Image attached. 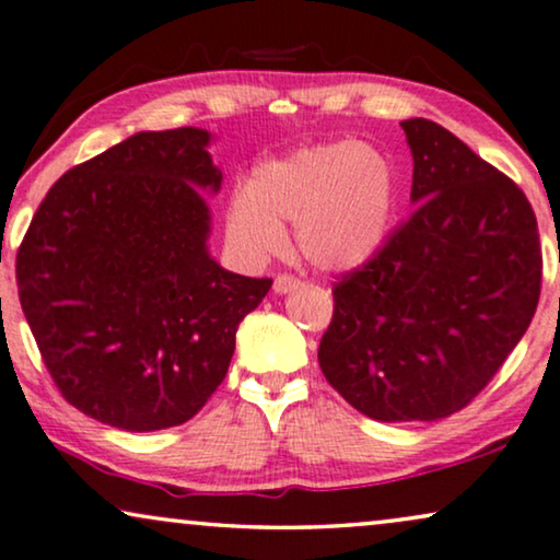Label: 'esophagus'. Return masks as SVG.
I'll list each match as a JSON object with an SVG mask.
<instances>
[{
	"mask_svg": "<svg viewBox=\"0 0 560 560\" xmlns=\"http://www.w3.org/2000/svg\"><path fill=\"white\" fill-rule=\"evenodd\" d=\"M304 287L302 279H296L294 273H279L273 279V292L276 294H287V292H296V289Z\"/></svg>",
	"mask_w": 560,
	"mask_h": 560,
	"instance_id": "34e87169",
	"label": "esophagus"
}]
</instances>
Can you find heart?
<instances>
[{
	"instance_id": "obj_1",
	"label": "heart",
	"mask_w": 560,
	"mask_h": 560,
	"mask_svg": "<svg viewBox=\"0 0 560 560\" xmlns=\"http://www.w3.org/2000/svg\"><path fill=\"white\" fill-rule=\"evenodd\" d=\"M397 210L392 163L371 148L312 145L260 163L228 210V235L243 256L268 258L294 222L296 250L312 266L346 271L382 248Z\"/></svg>"
}]
</instances>
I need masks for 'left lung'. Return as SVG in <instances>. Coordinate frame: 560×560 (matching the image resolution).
<instances>
[{"mask_svg":"<svg viewBox=\"0 0 560 560\" xmlns=\"http://www.w3.org/2000/svg\"><path fill=\"white\" fill-rule=\"evenodd\" d=\"M415 212L340 273L319 369L371 420L430 422L479 397L538 310L542 250L525 191L430 119L401 122Z\"/></svg>","mask_w":560,"mask_h":560,"instance_id":"left-lung-1","label":"left lung"}]
</instances>
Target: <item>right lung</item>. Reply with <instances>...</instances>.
Here are the masks:
<instances>
[{"instance_id":"add662e5","label":"right lung","mask_w":560,"mask_h":560,"mask_svg":"<svg viewBox=\"0 0 560 560\" xmlns=\"http://www.w3.org/2000/svg\"><path fill=\"white\" fill-rule=\"evenodd\" d=\"M210 132H138L58 178L18 250V292L50 378L94 420L176 428L228 374L241 319L271 279L207 253Z\"/></svg>"}]
</instances>
